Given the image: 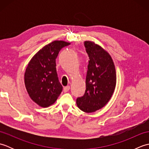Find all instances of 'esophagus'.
I'll list each match as a JSON object with an SVG mask.
<instances>
[{
  "mask_svg": "<svg viewBox=\"0 0 149 149\" xmlns=\"http://www.w3.org/2000/svg\"><path fill=\"white\" fill-rule=\"evenodd\" d=\"M70 87L69 86H65L64 88L63 91H64V92H68V91L70 90Z\"/></svg>",
  "mask_w": 149,
  "mask_h": 149,
  "instance_id": "34e87169",
  "label": "esophagus"
}]
</instances>
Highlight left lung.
I'll return each instance as SVG.
<instances>
[{"label":"left lung","mask_w":149,"mask_h":149,"mask_svg":"<svg viewBox=\"0 0 149 149\" xmlns=\"http://www.w3.org/2000/svg\"><path fill=\"white\" fill-rule=\"evenodd\" d=\"M84 45L89 58L86 91L76 103L84 112L92 113L108 102L116 86V71L111 57L102 47L90 41Z\"/></svg>","instance_id":"1"}]
</instances>
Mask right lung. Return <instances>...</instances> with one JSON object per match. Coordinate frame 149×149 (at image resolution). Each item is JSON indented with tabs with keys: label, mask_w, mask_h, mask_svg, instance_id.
I'll return each mask as SVG.
<instances>
[{
	"label": "right lung",
	"mask_w": 149,
	"mask_h": 149,
	"mask_svg": "<svg viewBox=\"0 0 149 149\" xmlns=\"http://www.w3.org/2000/svg\"><path fill=\"white\" fill-rule=\"evenodd\" d=\"M69 43L54 41L40 50L28 64L25 72V84L31 99L41 107L55 102L63 90L56 72V59Z\"/></svg>",
	"instance_id": "1"
}]
</instances>
